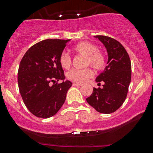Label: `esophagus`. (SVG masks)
Wrapping results in <instances>:
<instances>
[{"instance_id": "34e87169", "label": "esophagus", "mask_w": 153, "mask_h": 153, "mask_svg": "<svg viewBox=\"0 0 153 153\" xmlns=\"http://www.w3.org/2000/svg\"><path fill=\"white\" fill-rule=\"evenodd\" d=\"M73 86H78V87H79V86H81V84H78V83H73Z\"/></svg>"}]
</instances>
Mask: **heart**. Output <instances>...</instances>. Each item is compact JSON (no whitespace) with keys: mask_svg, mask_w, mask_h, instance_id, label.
I'll list each match as a JSON object with an SVG mask.
<instances>
[{"mask_svg":"<svg viewBox=\"0 0 153 153\" xmlns=\"http://www.w3.org/2000/svg\"><path fill=\"white\" fill-rule=\"evenodd\" d=\"M74 51L79 55L86 57V65L90 64L96 69H103L105 65V58L101 52L97 50V47L94 44L87 41H81L73 48ZM59 64L63 69H69L71 65V59L66 52H62L59 56ZM93 75V71L91 69L82 70L72 69L67 72V78L77 83H83Z\"/></svg>","mask_w":153,"mask_h":153,"instance_id":"obj_1","label":"heart"}]
</instances>
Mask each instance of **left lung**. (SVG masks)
Segmentation results:
<instances>
[{"mask_svg":"<svg viewBox=\"0 0 153 153\" xmlns=\"http://www.w3.org/2000/svg\"><path fill=\"white\" fill-rule=\"evenodd\" d=\"M94 38L99 40L108 55L104 71L95 78L102 88H93L92 95L86 98L88 104L98 112L110 114L123 104L131 81V61L124 47L116 40L104 35Z\"/></svg>","mask_w":153,"mask_h":153,"instance_id":"8db88e82","label":"left lung"}]
</instances>
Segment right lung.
Wrapping results in <instances>:
<instances>
[{"mask_svg": "<svg viewBox=\"0 0 153 153\" xmlns=\"http://www.w3.org/2000/svg\"><path fill=\"white\" fill-rule=\"evenodd\" d=\"M70 40L47 39L29 48L20 63L18 83L20 93L29 112L38 118L55 115L64 104L72 85L64 81L59 56ZM61 80V84L56 81ZM51 82H54L52 86ZM56 84H55L54 83Z\"/></svg>", "mask_w": 153, "mask_h": 153, "instance_id": "obj_1", "label": "right lung"}]
</instances>
